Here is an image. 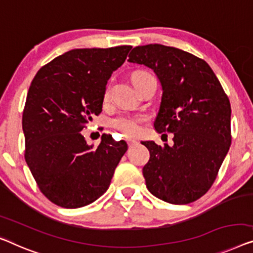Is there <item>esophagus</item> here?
Masks as SVG:
<instances>
[{"mask_svg":"<svg viewBox=\"0 0 253 253\" xmlns=\"http://www.w3.org/2000/svg\"><path fill=\"white\" fill-rule=\"evenodd\" d=\"M137 141L136 139H134V138H127V144H128V146H133V145H135V144H137Z\"/></svg>","mask_w":253,"mask_h":253,"instance_id":"34e87169","label":"esophagus"}]
</instances>
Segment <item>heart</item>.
<instances>
[{"label": "heart", "instance_id": "1", "mask_svg": "<svg viewBox=\"0 0 253 253\" xmlns=\"http://www.w3.org/2000/svg\"><path fill=\"white\" fill-rule=\"evenodd\" d=\"M142 74H145V73H136L133 75V77ZM112 127L116 128L117 130H119L120 133L125 135V136H135V135H137L139 133L138 119L129 116H122L114 119L112 120Z\"/></svg>", "mask_w": 253, "mask_h": 253}]
</instances>
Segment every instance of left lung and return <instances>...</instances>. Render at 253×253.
I'll use <instances>...</instances> for the list:
<instances>
[{
	"label": "left lung",
	"mask_w": 253,
	"mask_h": 253,
	"mask_svg": "<svg viewBox=\"0 0 253 253\" xmlns=\"http://www.w3.org/2000/svg\"><path fill=\"white\" fill-rule=\"evenodd\" d=\"M128 56L157 75L163 95L154 128L174 134L171 146L142 142L150 152L146 187L172 205L193 202L212 185L231 146L228 97L208 63L188 52L148 44Z\"/></svg>",
	"instance_id": "8db88e82"
}]
</instances>
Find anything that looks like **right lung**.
Returning a JSON list of instances; mask_svg holds the SVG:
<instances>
[{
	"label": "right lung",
	"instance_id": "add662e5",
	"mask_svg": "<svg viewBox=\"0 0 253 253\" xmlns=\"http://www.w3.org/2000/svg\"><path fill=\"white\" fill-rule=\"evenodd\" d=\"M130 48H74L41 68L30 84L22 114L25 159L55 205L75 209L99 199L127 151L125 141L107 134L94 148L82 130L102 111L109 78Z\"/></svg>",
	"mask_w": 253,
	"mask_h": 253
}]
</instances>
